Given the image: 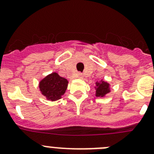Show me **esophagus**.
I'll list each match as a JSON object with an SVG mask.
<instances>
[{
    "mask_svg": "<svg viewBox=\"0 0 154 154\" xmlns=\"http://www.w3.org/2000/svg\"><path fill=\"white\" fill-rule=\"evenodd\" d=\"M77 77H78V78H82V77H83V74H82L81 73H79V74H77Z\"/></svg>",
    "mask_w": 154,
    "mask_h": 154,
    "instance_id": "obj_1",
    "label": "esophagus"
}]
</instances>
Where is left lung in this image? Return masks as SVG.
Instances as JSON below:
<instances>
[{"instance_id": "8db88e82", "label": "left lung", "mask_w": 154, "mask_h": 154, "mask_svg": "<svg viewBox=\"0 0 154 154\" xmlns=\"http://www.w3.org/2000/svg\"><path fill=\"white\" fill-rule=\"evenodd\" d=\"M97 88H96V96L97 97H103L105 94L110 91L109 84L104 81L97 83Z\"/></svg>"}]
</instances>
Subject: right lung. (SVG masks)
<instances>
[{"mask_svg": "<svg viewBox=\"0 0 154 154\" xmlns=\"http://www.w3.org/2000/svg\"><path fill=\"white\" fill-rule=\"evenodd\" d=\"M68 80L57 73H52L39 83V88L43 95L52 101L61 98V96L66 92Z\"/></svg>", "mask_w": 154, "mask_h": 154, "instance_id": "obj_1", "label": "right lung"}]
</instances>
